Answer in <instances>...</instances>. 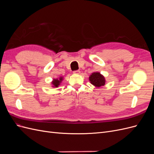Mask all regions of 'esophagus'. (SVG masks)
Returning a JSON list of instances; mask_svg holds the SVG:
<instances>
[{"label": "esophagus", "mask_w": 154, "mask_h": 154, "mask_svg": "<svg viewBox=\"0 0 154 154\" xmlns=\"http://www.w3.org/2000/svg\"><path fill=\"white\" fill-rule=\"evenodd\" d=\"M80 70H76V71H73V73H74V74H80Z\"/></svg>", "instance_id": "obj_1"}]
</instances>
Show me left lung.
<instances>
[{
  "label": "left lung",
  "instance_id": "1",
  "mask_svg": "<svg viewBox=\"0 0 154 154\" xmlns=\"http://www.w3.org/2000/svg\"><path fill=\"white\" fill-rule=\"evenodd\" d=\"M89 80L92 85L97 87L105 84V78L99 72L92 73L89 77Z\"/></svg>",
  "mask_w": 154,
  "mask_h": 154
}]
</instances>
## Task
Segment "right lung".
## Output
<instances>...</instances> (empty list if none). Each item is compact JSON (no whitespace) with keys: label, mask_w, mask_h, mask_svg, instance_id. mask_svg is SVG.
<instances>
[{"label":"right lung","mask_w":154,"mask_h":154,"mask_svg":"<svg viewBox=\"0 0 154 154\" xmlns=\"http://www.w3.org/2000/svg\"><path fill=\"white\" fill-rule=\"evenodd\" d=\"M62 77H60L59 79H57V80H55V79H54V80L53 81V83L52 84L54 85V87H58V85H60V82H62Z\"/></svg>","instance_id":"1"}]
</instances>
